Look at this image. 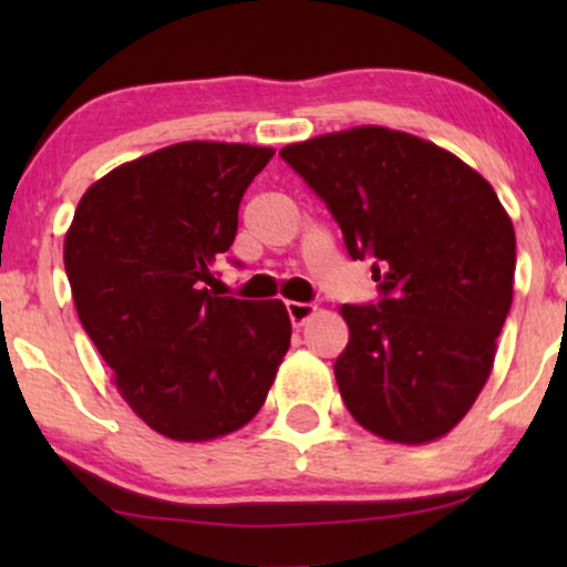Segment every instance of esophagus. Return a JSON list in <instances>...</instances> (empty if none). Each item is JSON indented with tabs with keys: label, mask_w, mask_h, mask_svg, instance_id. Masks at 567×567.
Instances as JSON below:
<instances>
[{
	"label": "esophagus",
	"mask_w": 567,
	"mask_h": 567,
	"mask_svg": "<svg viewBox=\"0 0 567 567\" xmlns=\"http://www.w3.org/2000/svg\"><path fill=\"white\" fill-rule=\"evenodd\" d=\"M286 312H289L291 322L299 328V324H305L315 315V307L305 305V301H286Z\"/></svg>",
	"instance_id": "1"
}]
</instances>
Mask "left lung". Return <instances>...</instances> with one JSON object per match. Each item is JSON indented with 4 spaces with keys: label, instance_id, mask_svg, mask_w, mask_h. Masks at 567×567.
<instances>
[{
    "label": "left lung",
    "instance_id": "obj_1",
    "mask_svg": "<svg viewBox=\"0 0 567 567\" xmlns=\"http://www.w3.org/2000/svg\"><path fill=\"white\" fill-rule=\"evenodd\" d=\"M281 157L374 260L379 305H343L336 379L348 413L394 444L446 436L483 392L514 299L516 235L493 185L452 152L384 126L289 144Z\"/></svg>",
    "mask_w": 567,
    "mask_h": 567
}]
</instances>
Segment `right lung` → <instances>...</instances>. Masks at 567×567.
<instances>
[{
	"mask_svg": "<svg viewBox=\"0 0 567 567\" xmlns=\"http://www.w3.org/2000/svg\"><path fill=\"white\" fill-rule=\"evenodd\" d=\"M270 146L181 142L92 183L64 237L82 328L152 431L212 441L250 423L291 343L284 301L214 297L216 255L237 235Z\"/></svg>",
	"mask_w": 567,
	"mask_h": 567,
	"instance_id": "right-lung-1",
	"label": "right lung"
}]
</instances>
